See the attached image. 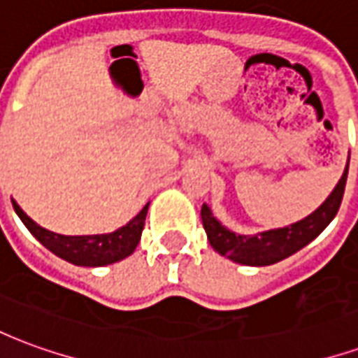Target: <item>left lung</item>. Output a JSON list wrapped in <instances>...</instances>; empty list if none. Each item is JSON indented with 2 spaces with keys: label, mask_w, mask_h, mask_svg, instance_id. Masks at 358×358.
Instances as JSON below:
<instances>
[{
  "label": "left lung",
  "mask_w": 358,
  "mask_h": 358,
  "mask_svg": "<svg viewBox=\"0 0 358 358\" xmlns=\"http://www.w3.org/2000/svg\"><path fill=\"white\" fill-rule=\"evenodd\" d=\"M347 172H349V164L345 166V172L338 182V186L334 187L330 197L313 215H308L307 218H303L292 226L268 230V232L257 234V236H240V234L226 230L224 226L213 217L209 207L203 205L201 220L209 243L220 255L228 257L240 264H249V266L274 264L285 257L297 253L299 249L315 240L316 236L330 224L331 218L338 215L343 192H345Z\"/></svg>",
  "instance_id": "left-lung-1"
}]
</instances>
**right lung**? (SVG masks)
Here are the masks:
<instances>
[{
  "label": "right lung",
  "mask_w": 358,
  "mask_h": 358,
  "mask_svg": "<svg viewBox=\"0 0 358 358\" xmlns=\"http://www.w3.org/2000/svg\"><path fill=\"white\" fill-rule=\"evenodd\" d=\"M13 207L24 226L32 232V236L50 249L51 253L78 266H105V264H113L122 261L124 257L132 255L136 245L140 243L149 203L128 224L118 228L117 232L101 234V236H61V234L50 232L36 224L30 217H27L24 210L15 201H13Z\"/></svg>",
  "instance_id": "add662e5"
}]
</instances>
